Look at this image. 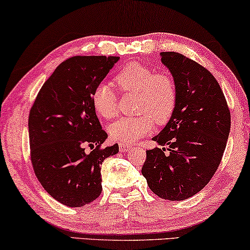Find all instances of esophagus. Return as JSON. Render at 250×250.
Masks as SVG:
<instances>
[{
  "label": "esophagus",
  "mask_w": 250,
  "mask_h": 250,
  "mask_svg": "<svg viewBox=\"0 0 250 250\" xmlns=\"http://www.w3.org/2000/svg\"><path fill=\"white\" fill-rule=\"evenodd\" d=\"M129 149H132V146L129 145H125V143H119V151H121V152H126V151H128Z\"/></svg>",
  "instance_id": "1"
}]
</instances>
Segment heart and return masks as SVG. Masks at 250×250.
Listing matches in <instances>:
<instances>
[{"instance_id":"obj_1","label":"heart","mask_w":250,"mask_h":250,"mask_svg":"<svg viewBox=\"0 0 250 250\" xmlns=\"http://www.w3.org/2000/svg\"><path fill=\"white\" fill-rule=\"evenodd\" d=\"M115 82L122 92L136 93L135 109L141 115L119 117L112 122L108 132L114 141L131 145L151 131V118L157 124H164L170 118L176 105L177 88L169 74H155L151 68L133 62L118 71ZM91 99L102 117L111 118L117 112V98L108 83H99Z\"/></svg>"}]
</instances>
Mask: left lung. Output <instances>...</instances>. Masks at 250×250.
Returning a JSON list of instances; mask_svg holds the SVG:
<instances>
[{
    "mask_svg": "<svg viewBox=\"0 0 250 250\" xmlns=\"http://www.w3.org/2000/svg\"><path fill=\"white\" fill-rule=\"evenodd\" d=\"M160 57L175 81L176 105L165 127L152 138L167 148L146 150L142 175L157 196L179 201L199 192L216 172L231 116L220 84L206 68L177 52Z\"/></svg>",
    "mask_w": 250,
    "mask_h": 250,
    "instance_id": "1",
    "label": "left lung"
}]
</instances>
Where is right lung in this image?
<instances>
[{
	"label": "right lung",
	"mask_w": 250,
	"mask_h": 250,
	"mask_svg": "<svg viewBox=\"0 0 250 250\" xmlns=\"http://www.w3.org/2000/svg\"><path fill=\"white\" fill-rule=\"evenodd\" d=\"M119 57H73L43 84L29 112L30 158L46 192L68 207H82L100 196L101 165L118 145L100 149L108 134L92 104V92ZM88 145L94 150L84 152ZM96 148H94V146Z\"/></svg>",
	"instance_id": "add662e5"
}]
</instances>
